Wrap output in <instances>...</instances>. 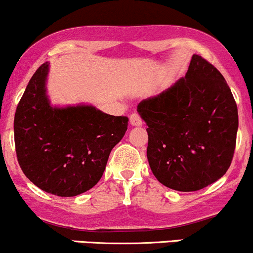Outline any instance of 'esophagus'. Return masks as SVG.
Instances as JSON below:
<instances>
[{"label": "esophagus", "mask_w": 253, "mask_h": 253, "mask_svg": "<svg viewBox=\"0 0 253 253\" xmlns=\"http://www.w3.org/2000/svg\"><path fill=\"white\" fill-rule=\"evenodd\" d=\"M130 124H131L132 126H142L143 122H142V118L139 117V115L132 114L130 116Z\"/></svg>", "instance_id": "1"}]
</instances>
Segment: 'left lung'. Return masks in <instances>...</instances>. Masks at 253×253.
<instances>
[{
    "mask_svg": "<svg viewBox=\"0 0 253 253\" xmlns=\"http://www.w3.org/2000/svg\"><path fill=\"white\" fill-rule=\"evenodd\" d=\"M148 132L147 157L162 185L194 192L227 171L236 149L238 109L226 80L193 54L185 78L138 104Z\"/></svg>",
    "mask_w": 253,
    "mask_h": 253,
    "instance_id": "8db88e82",
    "label": "left lung"
}]
</instances>
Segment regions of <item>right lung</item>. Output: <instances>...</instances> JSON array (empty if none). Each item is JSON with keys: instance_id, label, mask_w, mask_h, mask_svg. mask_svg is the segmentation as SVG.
<instances>
[{"instance_id": "1", "label": "right lung", "mask_w": 253, "mask_h": 253, "mask_svg": "<svg viewBox=\"0 0 253 253\" xmlns=\"http://www.w3.org/2000/svg\"><path fill=\"white\" fill-rule=\"evenodd\" d=\"M47 76L48 62H44L33 74L16 108L17 161L40 189L58 197H76L100 180L129 120L92 105L52 106L46 93Z\"/></svg>"}]
</instances>
